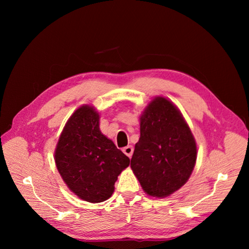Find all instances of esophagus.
Returning <instances> with one entry per match:
<instances>
[{
  "label": "esophagus",
  "mask_w": 249,
  "mask_h": 249,
  "mask_svg": "<svg viewBox=\"0 0 249 249\" xmlns=\"http://www.w3.org/2000/svg\"><path fill=\"white\" fill-rule=\"evenodd\" d=\"M123 152H124V154H125V155H127V156L130 158V157H131V155H133L134 147L131 146V145L126 146V147H124V149H123Z\"/></svg>",
  "instance_id": "obj_1"
}]
</instances>
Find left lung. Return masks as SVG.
Segmentation results:
<instances>
[{"mask_svg":"<svg viewBox=\"0 0 249 249\" xmlns=\"http://www.w3.org/2000/svg\"><path fill=\"white\" fill-rule=\"evenodd\" d=\"M197 160V143L171 100L155 96L140 115V138L130 168L143 192L166 198L188 181Z\"/></svg>","mask_w":249,"mask_h":249,"instance_id":"8db88e82","label":"left lung"}]
</instances>
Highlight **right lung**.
<instances>
[{"mask_svg": "<svg viewBox=\"0 0 249 249\" xmlns=\"http://www.w3.org/2000/svg\"><path fill=\"white\" fill-rule=\"evenodd\" d=\"M56 169L71 192L83 201L109 199L129 158L99 129V113L91 105L75 110L54 151Z\"/></svg>", "mask_w": 249, "mask_h": 249, "instance_id": "obj_1", "label": "right lung"}]
</instances>
